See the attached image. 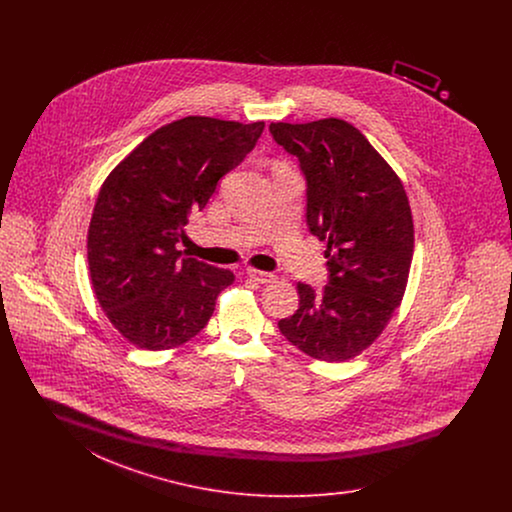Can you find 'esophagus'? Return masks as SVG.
Segmentation results:
<instances>
[{
	"label": "esophagus",
	"mask_w": 512,
	"mask_h": 512,
	"mask_svg": "<svg viewBox=\"0 0 512 512\" xmlns=\"http://www.w3.org/2000/svg\"><path fill=\"white\" fill-rule=\"evenodd\" d=\"M245 272H247V276L249 278H253L255 282H259V284H270V282H274L276 280V276L272 274V272H265V270H257V268L247 267L245 268Z\"/></svg>",
	"instance_id": "obj_1"
}]
</instances>
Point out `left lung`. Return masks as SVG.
<instances>
[{
    "label": "left lung",
    "instance_id": "8db88e82",
    "mask_svg": "<svg viewBox=\"0 0 512 512\" xmlns=\"http://www.w3.org/2000/svg\"><path fill=\"white\" fill-rule=\"evenodd\" d=\"M307 182V226L328 249V284L299 282V307L278 320L305 355L340 363L376 340L399 307L413 261L409 199L365 136L340 119L268 126Z\"/></svg>",
    "mask_w": 512,
    "mask_h": 512
}]
</instances>
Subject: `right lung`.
I'll return each instance as SVG.
<instances>
[{
  "label": "right lung",
  "instance_id": "right-lung-1",
  "mask_svg": "<svg viewBox=\"0 0 512 512\" xmlns=\"http://www.w3.org/2000/svg\"><path fill=\"white\" fill-rule=\"evenodd\" d=\"M263 128L211 117L171 122L103 182L88 230L90 278L101 309L130 343L163 351L192 340L234 282L230 270L182 257L176 244Z\"/></svg>",
  "mask_w": 512,
  "mask_h": 512
}]
</instances>
